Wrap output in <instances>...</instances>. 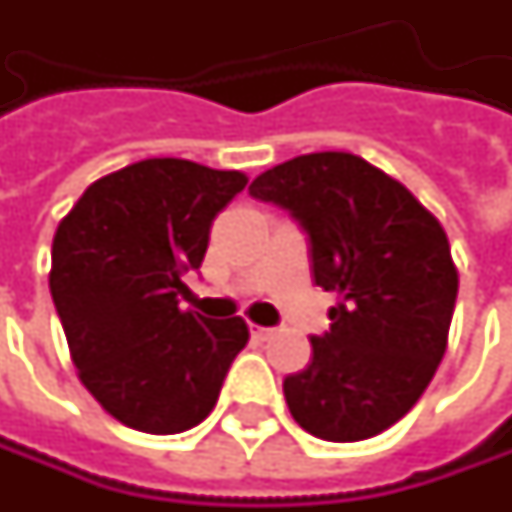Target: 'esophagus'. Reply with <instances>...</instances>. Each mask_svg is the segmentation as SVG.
<instances>
[{"mask_svg":"<svg viewBox=\"0 0 512 512\" xmlns=\"http://www.w3.org/2000/svg\"><path fill=\"white\" fill-rule=\"evenodd\" d=\"M250 336H253V342H267V339L273 336V330H270V327L250 325Z\"/></svg>","mask_w":512,"mask_h":512,"instance_id":"esophagus-1","label":"esophagus"}]
</instances>
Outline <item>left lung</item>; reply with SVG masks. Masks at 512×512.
<instances>
[{
	"mask_svg": "<svg viewBox=\"0 0 512 512\" xmlns=\"http://www.w3.org/2000/svg\"><path fill=\"white\" fill-rule=\"evenodd\" d=\"M310 239L316 285L336 293L313 359L285 379L290 416L325 442H362L419 402L447 350L459 270L439 219L362 156H296L253 179Z\"/></svg>",
	"mask_w": 512,
	"mask_h": 512,
	"instance_id": "8db88e82",
	"label": "left lung"
}]
</instances>
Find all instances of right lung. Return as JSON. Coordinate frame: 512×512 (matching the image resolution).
I'll return each mask as SVG.
<instances>
[{"label": "right lung", "mask_w": 512, "mask_h": 512, "mask_svg": "<svg viewBox=\"0 0 512 512\" xmlns=\"http://www.w3.org/2000/svg\"><path fill=\"white\" fill-rule=\"evenodd\" d=\"M239 170L145 159L102 176L56 227L50 296L70 359L116 422L170 436L205 422L250 339L245 319L179 307Z\"/></svg>", "instance_id": "right-lung-1"}]
</instances>
